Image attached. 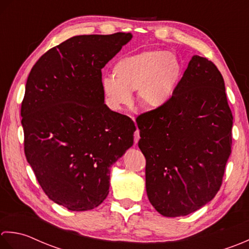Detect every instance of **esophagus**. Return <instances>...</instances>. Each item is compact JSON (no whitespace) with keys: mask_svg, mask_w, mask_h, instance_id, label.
<instances>
[{"mask_svg":"<svg viewBox=\"0 0 249 249\" xmlns=\"http://www.w3.org/2000/svg\"><path fill=\"white\" fill-rule=\"evenodd\" d=\"M133 121H135L134 118H133ZM139 141H140V131L136 130V131L134 132V143L138 144Z\"/></svg>","mask_w":249,"mask_h":249,"instance_id":"1","label":"esophagus"}]
</instances>
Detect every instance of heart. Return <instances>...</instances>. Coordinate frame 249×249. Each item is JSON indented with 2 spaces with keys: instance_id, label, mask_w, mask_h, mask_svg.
Returning <instances> with one entry per match:
<instances>
[{
  "instance_id": "heart-1",
  "label": "heart",
  "mask_w": 249,
  "mask_h": 249,
  "mask_svg": "<svg viewBox=\"0 0 249 249\" xmlns=\"http://www.w3.org/2000/svg\"><path fill=\"white\" fill-rule=\"evenodd\" d=\"M113 77L102 80V90L108 105L119 110L138 101L146 109H159L173 99L181 76L177 55L161 49H151L120 59L114 65Z\"/></svg>"
}]
</instances>
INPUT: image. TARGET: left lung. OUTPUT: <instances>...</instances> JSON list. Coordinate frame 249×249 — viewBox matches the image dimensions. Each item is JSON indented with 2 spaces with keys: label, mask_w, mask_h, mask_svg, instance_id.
<instances>
[{
  "label": "left lung",
  "mask_w": 249,
  "mask_h": 249,
  "mask_svg": "<svg viewBox=\"0 0 249 249\" xmlns=\"http://www.w3.org/2000/svg\"><path fill=\"white\" fill-rule=\"evenodd\" d=\"M136 124L147 196L157 212L186 216L214 199L231 155L233 116L212 61L194 55L173 99Z\"/></svg>",
  "instance_id": "1"
}]
</instances>
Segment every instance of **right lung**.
I'll use <instances>...</instances> for the list:
<instances>
[{"instance_id":"obj_1","label":"right lung","mask_w":249,"mask_h":249,"mask_svg":"<svg viewBox=\"0 0 249 249\" xmlns=\"http://www.w3.org/2000/svg\"><path fill=\"white\" fill-rule=\"evenodd\" d=\"M131 33L78 35L34 64L21 104L24 154L50 200L70 211L99 206L110 166L133 145L135 124L104 103L102 70Z\"/></svg>"}]
</instances>
